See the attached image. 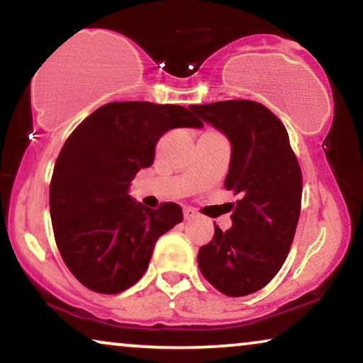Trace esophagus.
Returning <instances> with one entry per match:
<instances>
[{
	"label": "esophagus",
	"instance_id": "esophagus-1",
	"mask_svg": "<svg viewBox=\"0 0 363 363\" xmlns=\"http://www.w3.org/2000/svg\"><path fill=\"white\" fill-rule=\"evenodd\" d=\"M195 216H196V213H195V210H191V208H185V210H183V218H185L186 221L193 220Z\"/></svg>",
	"mask_w": 363,
	"mask_h": 363
}]
</instances>
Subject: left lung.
Returning a JSON list of instances; mask_svg holds the SVG:
<instances>
[{
  "instance_id": "left-lung-1",
  "label": "left lung",
  "mask_w": 363,
  "mask_h": 363,
  "mask_svg": "<svg viewBox=\"0 0 363 363\" xmlns=\"http://www.w3.org/2000/svg\"><path fill=\"white\" fill-rule=\"evenodd\" d=\"M231 142L225 188L240 195L233 226L198 251L205 279L230 297L259 291L284 264L301 215L302 173L282 122L252 101L190 107Z\"/></svg>"
}]
</instances>
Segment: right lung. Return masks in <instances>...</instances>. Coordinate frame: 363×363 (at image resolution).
<instances>
[{
	"label": "right lung",
	"mask_w": 363,
	"mask_h": 363,
	"mask_svg": "<svg viewBox=\"0 0 363 363\" xmlns=\"http://www.w3.org/2000/svg\"><path fill=\"white\" fill-rule=\"evenodd\" d=\"M203 127L188 108L142 101L111 102L64 143L49 186L54 238L69 271L87 289L117 294L143 276L163 233L183 221L177 203L145 208L130 182L155 158L163 133Z\"/></svg>",
	"instance_id": "obj_1"
}]
</instances>
